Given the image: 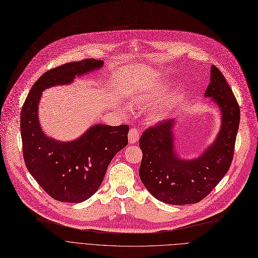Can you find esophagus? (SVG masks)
Segmentation results:
<instances>
[{
    "instance_id": "esophagus-1",
    "label": "esophagus",
    "mask_w": 258,
    "mask_h": 258,
    "mask_svg": "<svg viewBox=\"0 0 258 258\" xmlns=\"http://www.w3.org/2000/svg\"><path fill=\"white\" fill-rule=\"evenodd\" d=\"M128 140H129V143H130V144H135V143L138 142V140H140V132H138L137 129L132 128V129L129 131Z\"/></svg>"
}]
</instances>
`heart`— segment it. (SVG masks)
<instances>
[{"mask_svg":"<svg viewBox=\"0 0 258 258\" xmlns=\"http://www.w3.org/2000/svg\"><path fill=\"white\" fill-rule=\"evenodd\" d=\"M169 90H170V86L167 84H162L159 86L152 87L143 92L134 94L132 96V102L135 105L141 106V107L151 105L157 101H159L160 99L163 98L164 96H166ZM183 97H184V92L181 90H177L171 93L162 104L155 107L151 111V114H150L151 120L160 121L162 118L169 115L170 112L182 101Z\"/></svg>","mask_w":258,"mask_h":258,"instance_id":"heart-1","label":"heart"}]
</instances>
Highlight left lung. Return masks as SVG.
Returning a JSON list of instances; mask_svg holds the SVG:
<instances>
[{"mask_svg":"<svg viewBox=\"0 0 258 258\" xmlns=\"http://www.w3.org/2000/svg\"><path fill=\"white\" fill-rule=\"evenodd\" d=\"M206 98L220 111V128L211 143L195 158H183L176 150V118L148 129L141 137L143 160L140 176L148 191L168 205L201 202L227 173L232 161L240 124V107L216 66H211Z\"/></svg>","mask_w":258,"mask_h":258,"instance_id":"obj_1","label":"left lung"}]
</instances>
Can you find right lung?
<instances>
[{"instance_id": "obj_1", "label": "right lung", "mask_w": 258, "mask_h": 258, "mask_svg": "<svg viewBox=\"0 0 258 258\" xmlns=\"http://www.w3.org/2000/svg\"><path fill=\"white\" fill-rule=\"evenodd\" d=\"M103 61L87 58L45 72L33 85L21 113L24 159L29 172L53 200L83 203L100 187L114 155L128 144L127 125L94 124L73 141L48 136L39 121L42 92L67 86L103 67Z\"/></svg>"}]
</instances>
